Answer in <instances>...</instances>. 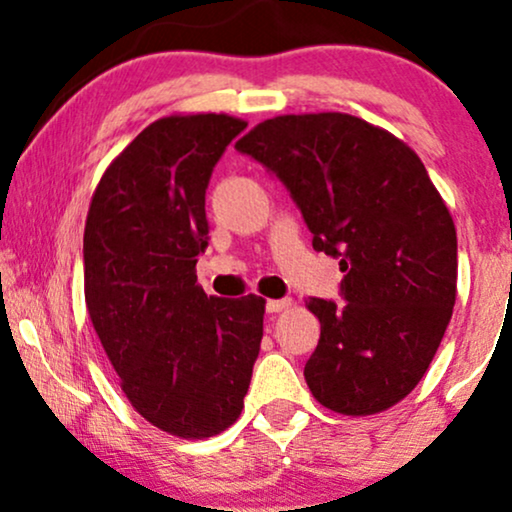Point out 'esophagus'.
I'll use <instances>...</instances> for the list:
<instances>
[{
	"instance_id": "obj_1",
	"label": "esophagus",
	"mask_w": 512,
	"mask_h": 512,
	"mask_svg": "<svg viewBox=\"0 0 512 512\" xmlns=\"http://www.w3.org/2000/svg\"><path fill=\"white\" fill-rule=\"evenodd\" d=\"M291 308V298H270L268 303H265V310L268 313H282V310Z\"/></svg>"
}]
</instances>
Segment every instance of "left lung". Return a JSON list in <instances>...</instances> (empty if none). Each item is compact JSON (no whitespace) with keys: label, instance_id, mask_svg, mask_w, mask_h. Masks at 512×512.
Returning <instances> with one entry per match:
<instances>
[{"label":"left lung","instance_id":"8db88e82","mask_svg":"<svg viewBox=\"0 0 512 512\" xmlns=\"http://www.w3.org/2000/svg\"><path fill=\"white\" fill-rule=\"evenodd\" d=\"M280 176L341 258L348 303L308 298L322 334L305 383L322 407L369 416L404 400L440 348L456 303V228L426 167L400 138L345 112L280 115L235 143Z\"/></svg>","mask_w":512,"mask_h":512}]
</instances>
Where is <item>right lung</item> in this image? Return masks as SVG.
Returning <instances> with one entry per match:
<instances>
[{"label": "right lung", "mask_w": 512, "mask_h": 512, "mask_svg": "<svg viewBox=\"0 0 512 512\" xmlns=\"http://www.w3.org/2000/svg\"><path fill=\"white\" fill-rule=\"evenodd\" d=\"M247 126L216 112L167 115L103 171L84 225V298L126 400L164 433L207 440L244 409L265 298L207 296L204 195Z\"/></svg>", "instance_id": "obj_1"}]
</instances>
